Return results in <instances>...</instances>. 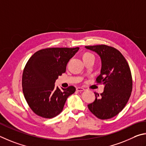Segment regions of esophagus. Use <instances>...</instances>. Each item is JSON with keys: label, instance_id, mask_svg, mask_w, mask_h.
I'll return each instance as SVG.
<instances>
[{"label": "esophagus", "instance_id": "esophagus-1", "mask_svg": "<svg viewBox=\"0 0 146 146\" xmlns=\"http://www.w3.org/2000/svg\"><path fill=\"white\" fill-rule=\"evenodd\" d=\"M76 90H77L78 92H83L85 90V89L83 88H81V87H78V88H76Z\"/></svg>", "mask_w": 146, "mask_h": 146}]
</instances>
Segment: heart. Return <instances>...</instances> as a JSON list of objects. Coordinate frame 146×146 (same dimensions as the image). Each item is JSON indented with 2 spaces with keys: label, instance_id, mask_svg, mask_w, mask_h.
Here are the masks:
<instances>
[{
  "label": "heart",
  "instance_id": "1",
  "mask_svg": "<svg viewBox=\"0 0 146 146\" xmlns=\"http://www.w3.org/2000/svg\"><path fill=\"white\" fill-rule=\"evenodd\" d=\"M90 56H93V55L91 54H90V53H85V54H84L83 58H87V57H90Z\"/></svg>",
  "mask_w": 146,
  "mask_h": 146
}]
</instances>
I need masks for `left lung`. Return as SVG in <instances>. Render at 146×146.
<instances>
[{"label": "left lung", "mask_w": 146, "mask_h": 146, "mask_svg": "<svg viewBox=\"0 0 146 146\" xmlns=\"http://www.w3.org/2000/svg\"><path fill=\"white\" fill-rule=\"evenodd\" d=\"M85 48L100 56L101 70L96 82L104 85L101 96L95 93V101L89 104L88 108L99 119H111L123 110L131 96L133 81L130 68L123 55L115 48L106 45Z\"/></svg>", "instance_id": "left-lung-1"}]
</instances>
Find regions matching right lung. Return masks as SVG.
I'll return each instance as SVG.
<instances>
[{
    "label": "right lung",
    "mask_w": 146,
    "mask_h": 146,
    "mask_svg": "<svg viewBox=\"0 0 146 146\" xmlns=\"http://www.w3.org/2000/svg\"><path fill=\"white\" fill-rule=\"evenodd\" d=\"M76 48H47L36 52L25 66L22 90L30 108L37 115L51 119L63 110L66 100L76 91L70 86L60 90L54 83L65 72L68 61L78 52Z\"/></svg>",
    "instance_id": "right-lung-1"
}]
</instances>
